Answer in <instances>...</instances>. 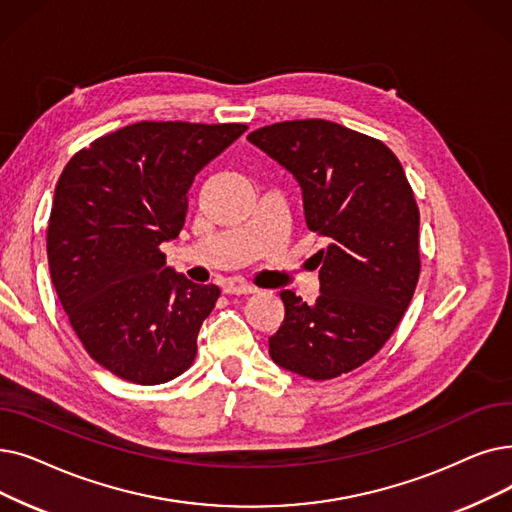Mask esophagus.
<instances>
[{
    "label": "esophagus",
    "instance_id": "obj_1",
    "mask_svg": "<svg viewBox=\"0 0 512 512\" xmlns=\"http://www.w3.org/2000/svg\"><path fill=\"white\" fill-rule=\"evenodd\" d=\"M224 293L226 295H251V293H257V288L247 282H228L224 286Z\"/></svg>",
    "mask_w": 512,
    "mask_h": 512
}]
</instances>
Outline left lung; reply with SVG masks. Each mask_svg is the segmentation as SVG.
Returning <instances> with one entry per match:
<instances>
[{"instance_id": "obj_1", "label": "left lung", "mask_w": 512, "mask_h": 512, "mask_svg": "<svg viewBox=\"0 0 512 512\" xmlns=\"http://www.w3.org/2000/svg\"><path fill=\"white\" fill-rule=\"evenodd\" d=\"M291 171L305 221L328 238L316 253L320 297L282 291L272 360L311 381L337 379L374 358L402 322L420 276V213L389 146L324 119L282 121L247 136Z\"/></svg>"}]
</instances>
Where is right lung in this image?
I'll use <instances>...</instances> for the list:
<instances>
[{
    "label": "right lung",
    "instance_id": "add662e5",
    "mask_svg": "<svg viewBox=\"0 0 512 512\" xmlns=\"http://www.w3.org/2000/svg\"><path fill=\"white\" fill-rule=\"evenodd\" d=\"M242 123L140 121L94 140L62 169L48 221L58 299L90 358L119 379L161 385L188 370L219 299L167 268L194 175Z\"/></svg>",
    "mask_w": 512,
    "mask_h": 512
}]
</instances>
